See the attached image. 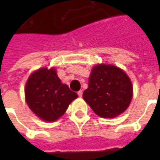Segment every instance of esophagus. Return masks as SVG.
<instances>
[{
  "label": "esophagus",
  "instance_id": "esophagus-1",
  "mask_svg": "<svg viewBox=\"0 0 160 160\" xmlns=\"http://www.w3.org/2000/svg\"><path fill=\"white\" fill-rule=\"evenodd\" d=\"M82 95H83V92H82V91H79V92H78V96L80 98H81L82 97Z\"/></svg>",
  "mask_w": 160,
  "mask_h": 160
}]
</instances>
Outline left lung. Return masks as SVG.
Instances as JSON below:
<instances>
[{
	"label": "left lung",
	"mask_w": 160,
	"mask_h": 160,
	"mask_svg": "<svg viewBox=\"0 0 160 160\" xmlns=\"http://www.w3.org/2000/svg\"><path fill=\"white\" fill-rule=\"evenodd\" d=\"M132 98V83L123 70L110 64L93 67L83 98L95 114L104 118H116L127 110Z\"/></svg>",
	"instance_id": "obj_1"
}]
</instances>
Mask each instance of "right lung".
Segmentation results:
<instances>
[{
  "label": "right lung",
  "instance_id": "1",
  "mask_svg": "<svg viewBox=\"0 0 160 160\" xmlns=\"http://www.w3.org/2000/svg\"><path fill=\"white\" fill-rule=\"evenodd\" d=\"M26 104L45 122H55L66 112L78 95L62 84L54 68H42L28 78L25 90Z\"/></svg>",
  "mask_w": 160,
  "mask_h": 160
}]
</instances>
